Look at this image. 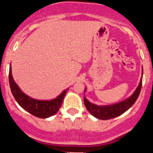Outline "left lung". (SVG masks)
Wrapping results in <instances>:
<instances>
[{"label": "left lung", "mask_w": 153, "mask_h": 153, "mask_svg": "<svg viewBox=\"0 0 153 153\" xmlns=\"http://www.w3.org/2000/svg\"><path fill=\"white\" fill-rule=\"evenodd\" d=\"M142 75H143V68H142ZM142 86V78L140 79L139 85L133 92V94L126 98L125 100L120 102L115 103L113 105H98L90 102L84 97V104L86 109L91 115L95 117L96 118L101 119V120H109V119L114 118L120 116L125 112L127 111L128 109H130L135 102L137 99L138 96L140 94V90ZM86 88H85L84 92H86Z\"/></svg>", "instance_id": "8db88e82"}]
</instances>
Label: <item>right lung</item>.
<instances>
[{
    "mask_svg": "<svg viewBox=\"0 0 153 153\" xmlns=\"http://www.w3.org/2000/svg\"><path fill=\"white\" fill-rule=\"evenodd\" d=\"M9 85L13 97L23 109L39 118H48L55 115L59 109L68 89L64 90L59 95L51 100L35 99L23 92L16 83L12 75V68H9Z\"/></svg>",
    "mask_w": 153,
    "mask_h": 153,
    "instance_id": "right-lung-1",
    "label": "right lung"
}]
</instances>
